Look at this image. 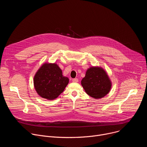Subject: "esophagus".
<instances>
[{
  "mask_svg": "<svg viewBox=\"0 0 147 147\" xmlns=\"http://www.w3.org/2000/svg\"><path fill=\"white\" fill-rule=\"evenodd\" d=\"M72 81L74 82H77L78 81V79L77 78H73L72 80Z\"/></svg>",
  "mask_w": 147,
  "mask_h": 147,
  "instance_id": "obj_1",
  "label": "esophagus"
}]
</instances>
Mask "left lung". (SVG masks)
I'll use <instances>...</instances> for the list:
<instances>
[{"mask_svg":"<svg viewBox=\"0 0 147 147\" xmlns=\"http://www.w3.org/2000/svg\"><path fill=\"white\" fill-rule=\"evenodd\" d=\"M81 85L88 95L98 99L103 98L109 92L112 84L103 69L92 67L86 71L85 77L81 80Z\"/></svg>","mask_w":147,"mask_h":147,"instance_id":"obj_1","label":"left lung"}]
</instances>
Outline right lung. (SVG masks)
Listing matches in <instances>:
<instances>
[{"mask_svg":"<svg viewBox=\"0 0 147 147\" xmlns=\"http://www.w3.org/2000/svg\"><path fill=\"white\" fill-rule=\"evenodd\" d=\"M69 78L63 76L62 71L55 63H45L35 74L34 84L38 94L45 99L53 100L65 89Z\"/></svg>","mask_w":147,"mask_h":147,"instance_id":"obj_1","label":"right lung"}]
</instances>
